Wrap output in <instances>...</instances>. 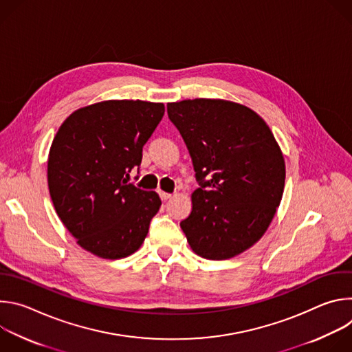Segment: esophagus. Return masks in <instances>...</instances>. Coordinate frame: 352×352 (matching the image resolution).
Masks as SVG:
<instances>
[{
	"label": "esophagus",
	"instance_id": "esophagus-1",
	"mask_svg": "<svg viewBox=\"0 0 352 352\" xmlns=\"http://www.w3.org/2000/svg\"><path fill=\"white\" fill-rule=\"evenodd\" d=\"M159 195H160V197H162L163 200H167V199H171V197H173L171 193H167V192H164V190H159Z\"/></svg>",
	"mask_w": 352,
	"mask_h": 352
}]
</instances>
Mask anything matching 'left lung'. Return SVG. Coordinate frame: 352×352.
I'll list each match as a JSON object with an SVG mask.
<instances>
[{"mask_svg": "<svg viewBox=\"0 0 352 352\" xmlns=\"http://www.w3.org/2000/svg\"><path fill=\"white\" fill-rule=\"evenodd\" d=\"M167 113L200 184L179 226L196 255L231 259L265 235L280 206L281 148L259 114L230 100H182L168 103Z\"/></svg>", "mask_w": 352, "mask_h": 352, "instance_id": "8db88e82", "label": "left lung"}]
</instances>
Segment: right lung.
Here are the masks:
<instances>
[{
    "mask_svg": "<svg viewBox=\"0 0 352 352\" xmlns=\"http://www.w3.org/2000/svg\"><path fill=\"white\" fill-rule=\"evenodd\" d=\"M164 116L163 103L104 100L74 111L58 128L47 160L54 209L76 243L103 259L140 248L162 200L126 184L142 148Z\"/></svg>",
    "mask_w": 352,
    "mask_h": 352,
    "instance_id": "right-lung-1",
    "label": "right lung"
}]
</instances>
